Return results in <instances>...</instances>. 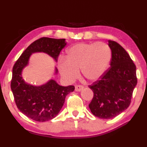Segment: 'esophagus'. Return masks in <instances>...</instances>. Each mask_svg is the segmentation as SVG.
<instances>
[{
  "mask_svg": "<svg viewBox=\"0 0 147 147\" xmlns=\"http://www.w3.org/2000/svg\"><path fill=\"white\" fill-rule=\"evenodd\" d=\"M84 88V86L82 85H76L75 86V90L76 91H80Z\"/></svg>",
  "mask_w": 147,
  "mask_h": 147,
  "instance_id": "esophagus-1",
  "label": "esophagus"
}]
</instances>
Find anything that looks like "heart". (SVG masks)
Returning a JSON list of instances; mask_svg holds the SVG:
<instances>
[{"mask_svg": "<svg viewBox=\"0 0 147 147\" xmlns=\"http://www.w3.org/2000/svg\"><path fill=\"white\" fill-rule=\"evenodd\" d=\"M112 52L109 45L102 42L78 43L67 51L66 59L59 60V69L67 81H73L82 75L90 81L99 79L109 69Z\"/></svg>", "mask_w": 147, "mask_h": 147, "instance_id": "1", "label": "heart"}]
</instances>
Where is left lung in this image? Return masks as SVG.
I'll use <instances>...</instances> for the list:
<instances>
[{
  "mask_svg": "<svg viewBox=\"0 0 147 147\" xmlns=\"http://www.w3.org/2000/svg\"><path fill=\"white\" fill-rule=\"evenodd\" d=\"M112 52L111 67L98 80L88 85L93 98L88 105L95 117L113 119L129 107L137 84L136 66L125 49L115 41L109 40Z\"/></svg>",
  "mask_w": 147,
  "mask_h": 147,
  "instance_id": "obj_1",
  "label": "left lung"
}]
</instances>
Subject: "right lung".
Segmentation results:
<instances>
[{
	"instance_id": "1",
	"label": "right lung",
	"mask_w": 147,
	"mask_h": 147,
	"mask_svg": "<svg viewBox=\"0 0 147 147\" xmlns=\"http://www.w3.org/2000/svg\"><path fill=\"white\" fill-rule=\"evenodd\" d=\"M66 44L65 38H39L26 48L12 68L11 87L16 107L20 112L34 121L45 122L55 118L61 110L67 95L74 91V86H60L54 80L40 86L30 85L22 79L21 72L27 65L32 53H45L57 61ZM57 71L56 69V73Z\"/></svg>"
}]
</instances>
